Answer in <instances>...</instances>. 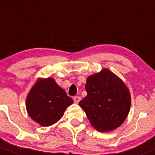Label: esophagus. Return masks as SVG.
I'll use <instances>...</instances> for the list:
<instances>
[{
  "label": "esophagus",
  "mask_w": 155,
  "mask_h": 155,
  "mask_svg": "<svg viewBox=\"0 0 155 155\" xmlns=\"http://www.w3.org/2000/svg\"><path fill=\"white\" fill-rule=\"evenodd\" d=\"M80 100H81V98L80 97H79V96H75V97H73V101H74L75 103H79Z\"/></svg>",
  "instance_id": "1"
}]
</instances>
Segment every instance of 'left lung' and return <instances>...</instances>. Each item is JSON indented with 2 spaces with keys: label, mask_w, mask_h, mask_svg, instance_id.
<instances>
[{
  "label": "left lung",
  "mask_w": 155,
  "mask_h": 155,
  "mask_svg": "<svg viewBox=\"0 0 155 155\" xmlns=\"http://www.w3.org/2000/svg\"><path fill=\"white\" fill-rule=\"evenodd\" d=\"M87 94L79 102L93 127L110 131L123 124L131 106V96L124 82L109 70L103 69L87 79Z\"/></svg>",
  "instance_id": "obj_1"
}]
</instances>
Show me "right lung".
Segmentation results:
<instances>
[{
  "instance_id": "1",
  "label": "right lung",
  "mask_w": 155,
  "mask_h": 155,
  "mask_svg": "<svg viewBox=\"0 0 155 155\" xmlns=\"http://www.w3.org/2000/svg\"><path fill=\"white\" fill-rule=\"evenodd\" d=\"M73 102L54 79L48 78L41 79L32 87L26 107L32 120L42 126H49L61 118L65 109Z\"/></svg>"
}]
</instances>
